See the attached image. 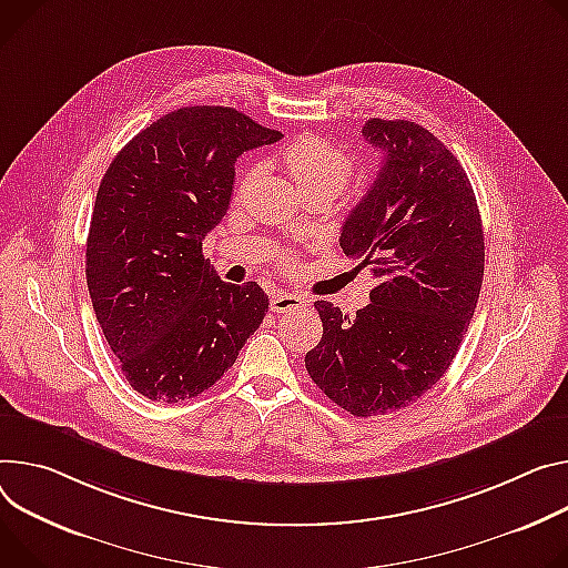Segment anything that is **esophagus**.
I'll return each mask as SVG.
<instances>
[{"label":"esophagus","instance_id":"1","mask_svg":"<svg viewBox=\"0 0 568 568\" xmlns=\"http://www.w3.org/2000/svg\"><path fill=\"white\" fill-rule=\"evenodd\" d=\"M270 307L274 313H296L301 307H305V298L292 292H276L270 301Z\"/></svg>","mask_w":568,"mask_h":568}]
</instances>
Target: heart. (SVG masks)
I'll use <instances>...</instances> for the list:
<instances>
[{
  "label": "heart",
  "mask_w": 568,
  "mask_h": 568,
  "mask_svg": "<svg viewBox=\"0 0 568 568\" xmlns=\"http://www.w3.org/2000/svg\"><path fill=\"white\" fill-rule=\"evenodd\" d=\"M281 159L292 174L294 183L307 194L313 190H333L335 194L346 185L353 165L344 151H339L328 140L305 135L292 140L283 151Z\"/></svg>",
  "instance_id": "obj_1"
}]
</instances>
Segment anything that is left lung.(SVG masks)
I'll use <instances>...</instances> for the list:
<instances>
[{"instance_id":"obj_1","label":"left lung","mask_w":568,"mask_h":568,"mask_svg":"<svg viewBox=\"0 0 568 568\" xmlns=\"http://www.w3.org/2000/svg\"><path fill=\"white\" fill-rule=\"evenodd\" d=\"M363 135L383 163L339 246L378 283L353 320L315 303L324 335L305 369L353 417H378L415 403L450 367L480 296L485 237L471 181L442 140L378 118Z\"/></svg>"}]
</instances>
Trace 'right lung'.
<instances>
[{"instance_id":"add662e5","label":"right lung","mask_w":568,"mask_h":568,"mask_svg":"<svg viewBox=\"0 0 568 568\" xmlns=\"http://www.w3.org/2000/svg\"><path fill=\"white\" fill-rule=\"evenodd\" d=\"M281 138L229 106L179 109L140 131L101 179L85 278L138 394L163 403L199 396L263 324V287L224 283L201 244L229 211L235 161Z\"/></svg>"}]
</instances>
